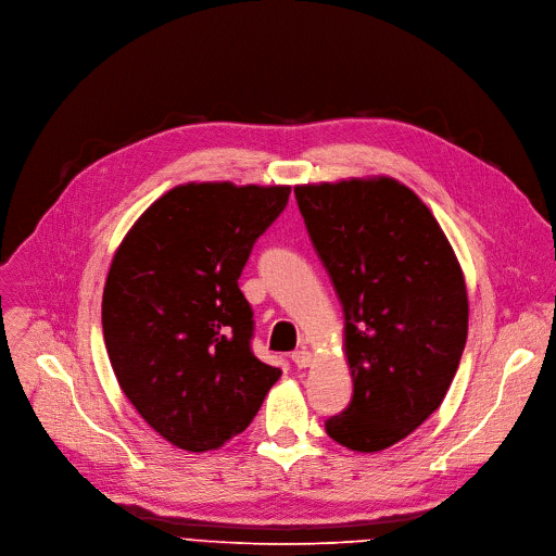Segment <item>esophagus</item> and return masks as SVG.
<instances>
[{
  "instance_id": "esophagus-1",
  "label": "esophagus",
  "mask_w": 556,
  "mask_h": 556,
  "mask_svg": "<svg viewBox=\"0 0 556 556\" xmlns=\"http://www.w3.org/2000/svg\"><path fill=\"white\" fill-rule=\"evenodd\" d=\"M292 362H294L296 368H311L313 366V352L306 350V348H301V350L292 352Z\"/></svg>"
}]
</instances>
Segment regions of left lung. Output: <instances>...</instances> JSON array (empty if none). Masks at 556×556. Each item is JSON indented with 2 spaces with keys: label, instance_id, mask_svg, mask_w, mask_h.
Masks as SVG:
<instances>
[{
  "label": "left lung",
  "instance_id": "obj_1",
  "mask_svg": "<svg viewBox=\"0 0 556 556\" xmlns=\"http://www.w3.org/2000/svg\"><path fill=\"white\" fill-rule=\"evenodd\" d=\"M294 197L343 306L355 394L332 441L381 452L439 406L468 337L457 255L424 201L386 175L299 184Z\"/></svg>",
  "mask_w": 556,
  "mask_h": 556
}]
</instances>
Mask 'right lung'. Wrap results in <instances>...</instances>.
I'll list each match as a JSON object with an SVG mask.
<instances>
[{
    "label": "right lung",
    "mask_w": 556,
    "mask_h": 556,
    "mask_svg": "<svg viewBox=\"0 0 556 556\" xmlns=\"http://www.w3.org/2000/svg\"><path fill=\"white\" fill-rule=\"evenodd\" d=\"M288 194L290 186L179 184L113 255L102 299L111 366L141 419L186 452L243 432L281 377L252 355L237 279Z\"/></svg>",
    "instance_id": "obj_1"
}]
</instances>
